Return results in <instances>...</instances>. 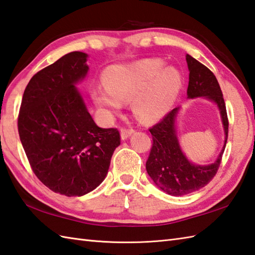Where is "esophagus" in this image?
Masks as SVG:
<instances>
[{
    "instance_id": "esophagus-1",
    "label": "esophagus",
    "mask_w": 255,
    "mask_h": 255,
    "mask_svg": "<svg viewBox=\"0 0 255 255\" xmlns=\"http://www.w3.org/2000/svg\"><path fill=\"white\" fill-rule=\"evenodd\" d=\"M134 133V128H121V138L122 139H127L128 136Z\"/></svg>"
}]
</instances>
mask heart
Instances as JSON below:
<instances>
[{
    "mask_svg": "<svg viewBox=\"0 0 255 255\" xmlns=\"http://www.w3.org/2000/svg\"><path fill=\"white\" fill-rule=\"evenodd\" d=\"M160 59H146L127 66H113L106 74L107 88L94 90L104 108L118 111L122 103H132L138 120L154 122L170 109L181 88V77Z\"/></svg>",
    "mask_w": 255,
    "mask_h": 255,
    "instance_id": "1",
    "label": "heart"
}]
</instances>
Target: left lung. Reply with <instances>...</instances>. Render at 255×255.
Returning a JSON list of instances; mask_svg holds the SVG:
<instances>
[{
    "mask_svg": "<svg viewBox=\"0 0 255 255\" xmlns=\"http://www.w3.org/2000/svg\"><path fill=\"white\" fill-rule=\"evenodd\" d=\"M186 63L190 71L186 95L189 98L207 97L217 104L226 137L224 148L216 161L208 166H195L186 159L178 143L174 121L179 108L172 109L149 128L152 146L146 161V170L158 188L174 196L192 193L211 182L218 171L228 139L229 121L217 78L208 67L189 54H186Z\"/></svg>",
    "mask_w": 255,
    "mask_h": 255,
    "instance_id": "8db88e82",
    "label": "left lung"
}]
</instances>
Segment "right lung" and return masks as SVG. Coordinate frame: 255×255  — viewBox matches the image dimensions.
Masks as SVG:
<instances>
[{
  "mask_svg": "<svg viewBox=\"0 0 255 255\" xmlns=\"http://www.w3.org/2000/svg\"><path fill=\"white\" fill-rule=\"evenodd\" d=\"M86 59V53L74 51L36 73L25 88L17 120L33 173L65 196L97 188L121 143L118 128L96 126L75 88L87 74Z\"/></svg>",
  "mask_w": 255,
  "mask_h": 255,
  "instance_id": "obj_1",
  "label": "right lung"
}]
</instances>
